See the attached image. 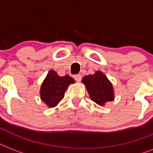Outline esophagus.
Masks as SVG:
<instances>
[{"mask_svg": "<svg viewBox=\"0 0 153 153\" xmlns=\"http://www.w3.org/2000/svg\"><path fill=\"white\" fill-rule=\"evenodd\" d=\"M74 79H75V81L78 82H79L82 80V75L79 74H75V75H74Z\"/></svg>", "mask_w": 153, "mask_h": 153, "instance_id": "1", "label": "esophagus"}]
</instances>
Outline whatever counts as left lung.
<instances>
[{"label":"left lung","instance_id":"1","mask_svg":"<svg viewBox=\"0 0 153 153\" xmlns=\"http://www.w3.org/2000/svg\"><path fill=\"white\" fill-rule=\"evenodd\" d=\"M82 82L86 86L91 100L99 105H104L114 99L113 85L102 72L96 71L95 74L86 75Z\"/></svg>","mask_w":153,"mask_h":153}]
</instances>
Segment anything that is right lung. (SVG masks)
<instances>
[{
    "label": "right lung",
    "instance_id": "obj_1",
    "mask_svg": "<svg viewBox=\"0 0 153 153\" xmlns=\"http://www.w3.org/2000/svg\"><path fill=\"white\" fill-rule=\"evenodd\" d=\"M74 82L69 75L59 76L56 71L51 70L43 82L40 88V98L48 107H55L64 97L70 84Z\"/></svg>",
    "mask_w": 153,
    "mask_h": 153
}]
</instances>
